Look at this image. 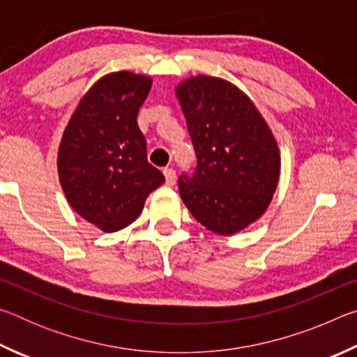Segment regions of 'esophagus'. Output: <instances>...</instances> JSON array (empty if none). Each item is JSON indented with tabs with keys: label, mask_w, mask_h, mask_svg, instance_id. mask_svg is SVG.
I'll list each match as a JSON object with an SVG mask.
<instances>
[{
	"label": "esophagus",
	"mask_w": 357,
	"mask_h": 357,
	"mask_svg": "<svg viewBox=\"0 0 357 357\" xmlns=\"http://www.w3.org/2000/svg\"><path fill=\"white\" fill-rule=\"evenodd\" d=\"M164 174H165V183H167V185H173L174 181H176V172H174L173 168H165Z\"/></svg>",
	"instance_id": "34e87169"
}]
</instances>
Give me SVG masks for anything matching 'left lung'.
<instances>
[{
	"instance_id": "left-lung-1",
	"label": "left lung",
	"mask_w": 357,
	"mask_h": 357,
	"mask_svg": "<svg viewBox=\"0 0 357 357\" xmlns=\"http://www.w3.org/2000/svg\"><path fill=\"white\" fill-rule=\"evenodd\" d=\"M197 155L178 179L203 227L234 234L261 215L280 173L279 148L247 96L222 78L198 75L176 88Z\"/></svg>"
}]
</instances>
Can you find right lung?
<instances>
[{
	"instance_id": "obj_1",
	"label": "right lung",
	"mask_w": 357,
	"mask_h": 357,
	"mask_svg": "<svg viewBox=\"0 0 357 357\" xmlns=\"http://www.w3.org/2000/svg\"><path fill=\"white\" fill-rule=\"evenodd\" d=\"M151 78L123 70L102 77L84 94L58 151L59 183L69 204L107 233L130 225L165 181L148 162L137 114Z\"/></svg>"
}]
</instances>
